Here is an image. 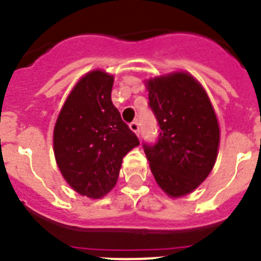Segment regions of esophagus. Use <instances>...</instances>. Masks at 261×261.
<instances>
[{"label":"esophagus","mask_w":261,"mask_h":261,"mask_svg":"<svg viewBox=\"0 0 261 261\" xmlns=\"http://www.w3.org/2000/svg\"><path fill=\"white\" fill-rule=\"evenodd\" d=\"M129 128H130V130H133L137 136L140 135V125H138L137 121H132V123L129 124Z\"/></svg>","instance_id":"1"}]
</instances>
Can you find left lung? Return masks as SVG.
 Instances as JSON below:
<instances>
[{
    "mask_svg": "<svg viewBox=\"0 0 261 261\" xmlns=\"http://www.w3.org/2000/svg\"><path fill=\"white\" fill-rule=\"evenodd\" d=\"M149 107L159 125L155 144L144 151L158 186L171 197L196 190L211 174L220 145V126L201 85L177 71L146 82Z\"/></svg>",
    "mask_w": 261,
    "mask_h": 261,
    "instance_id": "1",
    "label": "left lung"
}]
</instances>
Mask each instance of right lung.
Listing matches in <instances>:
<instances>
[{
  "label": "right lung",
  "instance_id": "obj_1",
  "mask_svg": "<svg viewBox=\"0 0 261 261\" xmlns=\"http://www.w3.org/2000/svg\"><path fill=\"white\" fill-rule=\"evenodd\" d=\"M114 77L93 70L78 81L53 130V150L62 176L82 196L99 199L115 187L123 158L137 136L112 105Z\"/></svg>",
  "mask_w": 261,
  "mask_h": 261
}]
</instances>
